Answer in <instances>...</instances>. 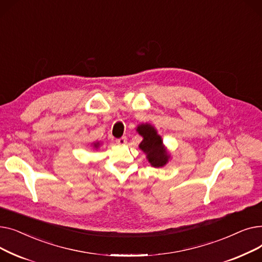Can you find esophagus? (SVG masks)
Segmentation results:
<instances>
[{
  "mask_svg": "<svg viewBox=\"0 0 262 262\" xmlns=\"http://www.w3.org/2000/svg\"><path fill=\"white\" fill-rule=\"evenodd\" d=\"M116 142H117L119 145H124V144H126L127 138H126V137H121V138H119V139L116 140Z\"/></svg>",
  "mask_w": 262,
  "mask_h": 262,
  "instance_id": "1",
  "label": "esophagus"
}]
</instances>
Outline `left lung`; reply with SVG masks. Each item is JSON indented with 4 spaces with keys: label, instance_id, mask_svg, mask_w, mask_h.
Segmentation results:
<instances>
[{
    "label": "left lung",
    "instance_id": "1",
    "mask_svg": "<svg viewBox=\"0 0 262 262\" xmlns=\"http://www.w3.org/2000/svg\"><path fill=\"white\" fill-rule=\"evenodd\" d=\"M137 132L143 137V140L139 144V148L146 154V158L150 166L154 168L166 166L170 159V155L155 127L145 123L138 125Z\"/></svg>",
    "mask_w": 262,
    "mask_h": 262
}]
</instances>
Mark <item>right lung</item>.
Listing matches in <instances>:
<instances>
[{"instance_id": "add662e5", "label": "right lung", "mask_w": 262, "mask_h": 262, "mask_svg": "<svg viewBox=\"0 0 262 262\" xmlns=\"http://www.w3.org/2000/svg\"><path fill=\"white\" fill-rule=\"evenodd\" d=\"M100 146V142H96V143H94V147L95 148H98Z\"/></svg>"}]
</instances>
